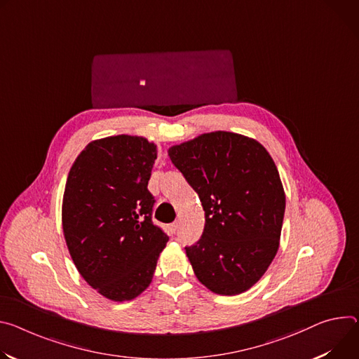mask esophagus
I'll return each mask as SVG.
<instances>
[{
  "instance_id": "obj_1",
  "label": "esophagus",
  "mask_w": 359,
  "mask_h": 359,
  "mask_svg": "<svg viewBox=\"0 0 359 359\" xmlns=\"http://www.w3.org/2000/svg\"><path fill=\"white\" fill-rule=\"evenodd\" d=\"M169 229H170V232H172V233H176V232H177V229H179V223H177V222L172 223V224L169 226Z\"/></svg>"
}]
</instances>
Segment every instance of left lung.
<instances>
[{"instance_id": "obj_1", "label": "left lung", "mask_w": 359, "mask_h": 359, "mask_svg": "<svg viewBox=\"0 0 359 359\" xmlns=\"http://www.w3.org/2000/svg\"><path fill=\"white\" fill-rule=\"evenodd\" d=\"M168 153L205 210L202 238L186 248L194 275L217 295L246 292L279 249L285 190L273 158L257 140L220 130Z\"/></svg>"}]
</instances>
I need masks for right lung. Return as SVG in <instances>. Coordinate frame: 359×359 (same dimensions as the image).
<instances>
[{
	"label": "right lung",
	"mask_w": 359,
	"mask_h": 359,
	"mask_svg": "<svg viewBox=\"0 0 359 359\" xmlns=\"http://www.w3.org/2000/svg\"><path fill=\"white\" fill-rule=\"evenodd\" d=\"M156 157L157 146L142 136L93 140L64 189L61 222L70 256L84 280L114 302L149 287L169 241L151 222L147 183Z\"/></svg>",
	"instance_id": "right-lung-1"
}]
</instances>
